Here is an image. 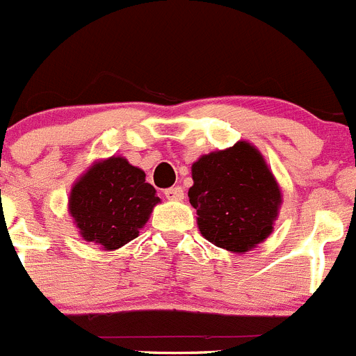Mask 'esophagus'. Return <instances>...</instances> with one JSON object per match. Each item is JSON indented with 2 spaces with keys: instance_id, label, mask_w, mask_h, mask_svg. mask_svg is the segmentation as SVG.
Listing matches in <instances>:
<instances>
[{
  "instance_id": "34e87169",
  "label": "esophagus",
  "mask_w": 356,
  "mask_h": 356,
  "mask_svg": "<svg viewBox=\"0 0 356 356\" xmlns=\"http://www.w3.org/2000/svg\"><path fill=\"white\" fill-rule=\"evenodd\" d=\"M163 196L171 201H181L184 200V188L180 185H175V187H169L163 191Z\"/></svg>"
}]
</instances>
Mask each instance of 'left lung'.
I'll use <instances>...</instances> for the list:
<instances>
[{"instance_id": "obj_1", "label": "left lung", "mask_w": 356, "mask_h": 356, "mask_svg": "<svg viewBox=\"0 0 356 356\" xmlns=\"http://www.w3.org/2000/svg\"><path fill=\"white\" fill-rule=\"evenodd\" d=\"M188 201L201 235L219 248L246 253L273 232L282 203L278 184L262 155L248 143L193 163Z\"/></svg>"}]
</instances>
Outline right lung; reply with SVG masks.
Masks as SVG:
<instances>
[{
	"label": "right lung",
	"instance_id": "obj_1",
	"mask_svg": "<svg viewBox=\"0 0 356 356\" xmlns=\"http://www.w3.org/2000/svg\"><path fill=\"white\" fill-rule=\"evenodd\" d=\"M146 175L127 159L94 163L74 184L69 210L87 242L118 250L139 235L159 196Z\"/></svg>",
	"mask_w": 356,
	"mask_h": 356
}]
</instances>
